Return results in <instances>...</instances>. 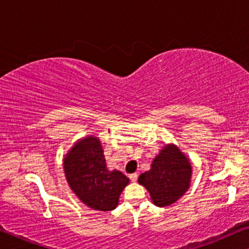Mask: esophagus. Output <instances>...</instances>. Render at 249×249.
Returning <instances> with one entry per match:
<instances>
[{"label":"esophagus","mask_w":249,"mask_h":249,"mask_svg":"<svg viewBox=\"0 0 249 249\" xmlns=\"http://www.w3.org/2000/svg\"><path fill=\"white\" fill-rule=\"evenodd\" d=\"M129 179H131V181H133V182H135V181L137 180V173H132V174H129Z\"/></svg>","instance_id":"obj_1"}]
</instances>
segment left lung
Here are the masks:
<instances>
[{
	"label": "left lung",
	"instance_id": "1",
	"mask_svg": "<svg viewBox=\"0 0 249 249\" xmlns=\"http://www.w3.org/2000/svg\"><path fill=\"white\" fill-rule=\"evenodd\" d=\"M191 165L179 148L168 145L152 162V168L139 178L150 192L154 205L166 207L182 196L190 185Z\"/></svg>",
	"mask_w": 249,
	"mask_h": 249
}]
</instances>
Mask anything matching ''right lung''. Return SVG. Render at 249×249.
Returning a JSON list of instances; mask_svg holds the SVG:
<instances>
[{"mask_svg": "<svg viewBox=\"0 0 249 249\" xmlns=\"http://www.w3.org/2000/svg\"><path fill=\"white\" fill-rule=\"evenodd\" d=\"M67 181L85 205L95 210L116 208L118 198L128 184V178L108 171L98 139L88 136L72 146L64 161Z\"/></svg>", "mask_w": 249, "mask_h": 249, "instance_id": "obj_1", "label": "right lung"}]
</instances>
